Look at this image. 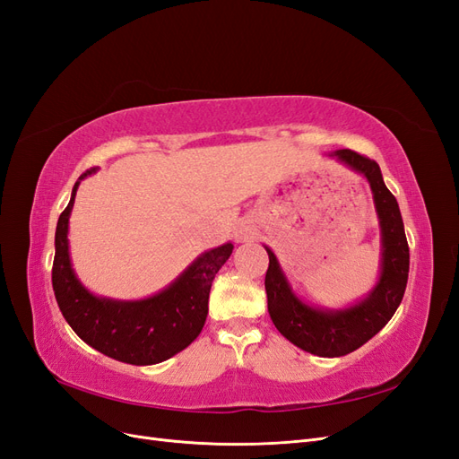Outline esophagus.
Instances as JSON below:
<instances>
[{
    "instance_id": "esophagus-1",
    "label": "esophagus",
    "mask_w": 459,
    "mask_h": 459,
    "mask_svg": "<svg viewBox=\"0 0 459 459\" xmlns=\"http://www.w3.org/2000/svg\"><path fill=\"white\" fill-rule=\"evenodd\" d=\"M238 235L241 239H248V238H253L255 235V224L251 220H241V224H239V228H238Z\"/></svg>"
}]
</instances>
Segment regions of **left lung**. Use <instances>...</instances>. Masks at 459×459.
Returning a JSON list of instances; mask_svg holds the SVG:
<instances>
[{
  "label": "left lung",
  "instance_id": "1",
  "mask_svg": "<svg viewBox=\"0 0 459 459\" xmlns=\"http://www.w3.org/2000/svg\"><path fill=\"white\" fill-rule=\"evenodd\" d=\"M329 157L364 176L369 184L381 230V266L377 281L364 299L349 307H316L297 295L275 253L268 245H264L270 258L264 285H266L272 322L287 341L314 356L337 358L366 344L394 316L408 283L410 248L398 203L383 182L379 164L351 149H339Z\"/></svg>",
  "mask_w": 459,
  "mask_h": 459
}]
</instances>
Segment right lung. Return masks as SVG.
<instances>
[{"instance_id": "add662e5", "label": "right lung", "mask_w": 459, "mask_h": 459, "mask_svg": "<svg viewBox=\"0 0 459 459\" xmlns=\"http://www.w3.org/2000/svg\"><path fill=\"white\" fill-rule=\"evenodd\" d=\"M95 172L97 169H91L78 178L55 230L51 272L55 299L68 325L91 349L132 366L164 362L199 337L208 314L214 275L230 258L233 243L201 253L170 285L151 297L118 300L91 293L73 268L68 218L80 182Z\"/></svg>"}]
</instances>
